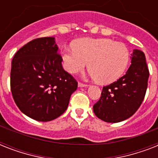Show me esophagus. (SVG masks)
<instances>
[{
  "instance_id": "obj_1",
  "label": "esophagus",
  "mask_w": 158,
  "mask_h": 158,
  "mask_svg": "<svg viewBox=\"0 0 158 158\" xmlns=\"http://www.w3.org/2000/svg\"><path fill=\"white\" fill-rule=\"evenodd\" d=\"M78 85H79V87H80V88H82V87H87V86H88V84H84V83H82V82H79Z\"/></svg>"
}]
</instances>
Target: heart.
<instances>
[{
    "instance_id": "obj_1",
    "label": "heart",
    "mask_w": 158,
    "mask_h": 158,
    "mask_svg": "<svg viewBox=\"0 0 158 158\" xmlns=\"http://www.w3.org/2000/svg\"><path fill=\"white\" fill-rule=\"evenodd\" d=\"M64 69L70 74L89 69L94 78L102 84L119 79L127 68L130 52L127 47L108 38H82L74 43V48L62 53Z\"/></svg>"
}]
</instances>
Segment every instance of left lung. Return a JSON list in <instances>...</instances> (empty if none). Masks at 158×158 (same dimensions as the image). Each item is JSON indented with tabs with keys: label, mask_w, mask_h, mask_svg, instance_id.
<instances>
[{
	"label": "left lung",
	"mask_w": 158,
	"mask_h": 158,
	"mask_svg": "<svg viewBox=\"0 0 158 158\" xmlns=\"http://www.w3.org/2000/svg\"><path fill=\"white\" fill-rule=\"evenodd\" d=\"M148 77L144 53L135 49L125 74L102 88L100 99L94 105L97 117L106 122L116 123L132 116L144 99Z\"/></svg>",
	"instance_id": "1"
}]
</instances>
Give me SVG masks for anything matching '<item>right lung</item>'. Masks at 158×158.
Listing matches in <instances>:
<instances>
[{
  "label": "right lung",
  "instance_id": "right-lung-1",
  "mask_svg": "<svg viewBox=\"0 0 158 158\" xmlns=\"http://www.w3.org/2000/svg\"><path fill=\"white\" fill-rule=\"evenodd\" d=\"M52 37L30 41L11 62L10 89L19 109L38 121H51L68 107L78 82L63 69Z\"/></svg>",
  "mask_w": 158,
  "mask_h": 158
}]
</instances>
